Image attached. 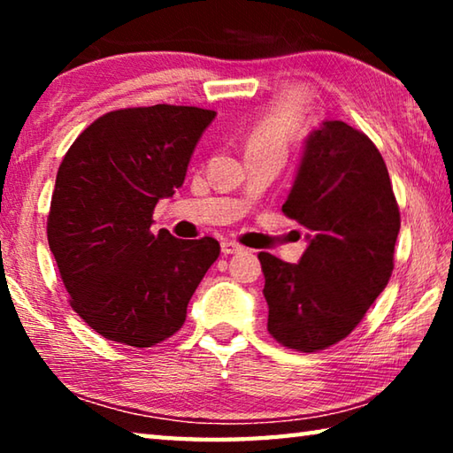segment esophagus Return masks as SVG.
<instances>
[{
	"instance_id": "34e87169",
	"label": "esophagus",
	"mask_w": 453,
	"mask_h": 453,
	"mask_svg": "<svg viewBox=\"0 0 453 453\" xmlns=\"http://www.w3.org/2000/svg\"><path fill=\"white\" fill-rule=\"evenodd\" d=\"M237 251H242V245L235 243V242H221V254L224 256H232V254H237Z\"/></svg>"
}]
</instances>
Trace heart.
Masks as SVG:
<instances>
[{
    "label": "heart",
    "mask_w": 453,
    "mask_h": 453,
    "mask_svg": "<svg viewBox=\"0 0 453 453\" xmlns=\"http://www.w3.org/2000/svg\"><path fill=\"white\" fill-rule=\"evenodd\" d=\"M302 113L294 102L275 104L251 129L250 148L273 150L286 156L289 143L300 129Z\"/></svg>",
    "instance_id": "obj_1"
}]
</instances>
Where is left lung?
Wrapping results in <instances>:
<instances>
[{"mask_svg": "<svg viewBox=\"0 0 453 453\" xmlns=\"http://www.w3.org/2000/svg\"><path fill=\"white\" fill-rule=\"evenodd\" d=\"M281 211L305 227L297 264L262 251L267 332L281 346L318 351L351 334L394 270L400 210L370 137L326 119L303 140Z\"/></svg>", "mask_w": 453, "mask_h": 453, "instance_id": "obj_1", "label": "left lung"}]
</instances>
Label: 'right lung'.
Instances as JSON below:
<instances>
[{"label":"right lung","instance_id":"1","mask_svg":"<svg viewBox=\"0 0 453 453\" xmlns=\"http://www.w3.org/2000/svg\"><path fill=\"white\" fill-rule=\"evenodd\" d=\"M216 111L127 107L83 129L56 178L48 242L75 313L107 340L151 348L186 321L219 256L213 237L151 234L153 208L183 186Z\"/></svg>","mask_w":453,"mask_h":453}]
</instances>
